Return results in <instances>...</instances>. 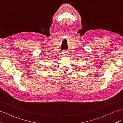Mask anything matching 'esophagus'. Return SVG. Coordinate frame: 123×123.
Wrapping results in <instances>:
<instances>
[{
    "instance_id": "34e87169",
    "label": "esophagus",
    "mask_w": 123,
    "mask_h": 123,
    "mask_svg": "<svg viewBox=\"0 0 123 123\" xmlns=\"http://www.w3.org/2000/svg\"><path fill=\"white\" fill-rule=\"evenodd\" d=\"M62 55H64V56H65V55H67V51H66V50H63V51H62Z\"/></svg>"
}]
</instances>
